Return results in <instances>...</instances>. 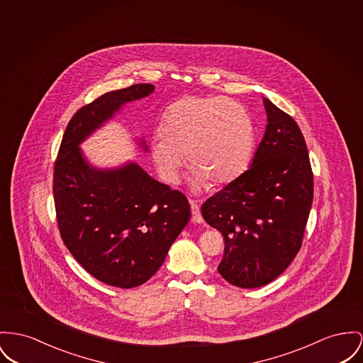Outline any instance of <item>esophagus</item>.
Returning a JSON list of instances; mask_svg holds the SVG:
<instances>
[{"label":"esophagus","mask_w":363,"mask_h":363,"mask_svg":"<svg viewBox=\"0 0 363 363\" xmlns=\"http://www.w3.org/2000/svg\"><path fill=\"white\" fill-rule=\"evenodd\" d=\"M190 205H191V212H193V220L195 223H202L203 218L199 211V203L195 199H190Z\"/></svg>","instance_id":"1"}]
</instances>
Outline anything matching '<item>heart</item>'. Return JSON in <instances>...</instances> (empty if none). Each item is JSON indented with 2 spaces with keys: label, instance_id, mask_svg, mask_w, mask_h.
I'll use <instances>...</instances> for the list:
<instances>
[{
  "label": "heart",
  "instance_id": "b5f03b06",
  "mask_svg": "<svg viewBox=\"0 0 363 363\" xmlns=\"http://www.w3.org/2000/svg\"><path fill=\"white\" fill-rule=\"evenodd\" d=\"M161 135L151 139V155L164 177L176 183L183 152L193 167L194 187L225 184L247 168L256 130L249 111L224 96L186 95L170 103L161 118Z\"/></svg>",
  "mask_w": 363,
  "mask_h": 363
}]
</instances>
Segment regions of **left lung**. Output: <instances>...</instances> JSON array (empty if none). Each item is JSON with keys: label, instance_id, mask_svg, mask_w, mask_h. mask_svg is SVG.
<instances>
[{"label": "left lung", "instance_id": "obj_1", "mask_svg": "<svg viewBox=\"0 0 363 363\" xmlns=\"http://www.w3.org/2000/svg\"><path fill=\"white\" fill-rule=\"evenodd\" d=\"M263 101L268 125L250 168L201 208L224 238L220 275L246 289L264 286L289 267L314 198V174L298 125L266 97Z\"/></svg>", "mask_w": 363, "mask_h": 363}]
</instances>
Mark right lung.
Listing matches in <instances>:
<instances>
[{
  "instance_id": "1",
  "label": "right lung",
  "mask_w": 363,
  "mask_h": 363,
  "mask_svg": "<svg viewBox=\"0 0 363 363\" xmlns=\"http://www.w3.org/2000/svg\"><path fill=\"white\" fill-rule=\"evenodd\" d=\"M151 84L107 92L81 107L65 130L53 168V199L62 240L99 281L122 289L147 282L191 216L179 190L154 180L136 164L92 168L78 145L122 104L148 96Z\"/></svg>"
}]
</instances>
